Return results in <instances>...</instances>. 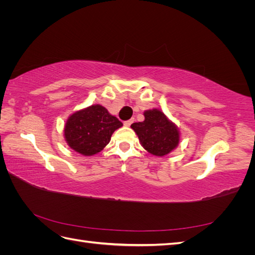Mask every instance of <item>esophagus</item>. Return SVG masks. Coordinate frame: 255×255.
<instances>
[{
	"instance_id": "esophagus-1",
	"label": "esophagus",
	"mask_w": 255,
	"mask_h": 255,
	"mask_svg": "<svg viewBox=\"0 0 255 255\" xmlns=\"http://www.w3.org/2000/svg\"><path fill=\"white\" fill-rule=\"evenodd\" d=\"M133 122H134V119H129L128 121H125V126L126 127H130V125H132Z\"/></svg>"
}]
</instances>
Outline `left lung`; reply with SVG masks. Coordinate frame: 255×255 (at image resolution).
Masks as SVG:
<instances>
[{"label":"left lung","mask_w":255,"mask_h":255,"mask_svg":"<svg viewBox=\"0 0 255 255\" xmlns=\"http://www.w3.org/2000/svg\"><path fill=\"white\" fill-rule=\"evenodd\" d=\"M144 121L135 122L132 128L143 148L155 156L167 155L180 141L179 128L159 110L143 113Z\"/></svg>","instance_id":"8db88e82"}]
</instances>
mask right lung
Returning a JSON list of instances; mask_svg holds the SVG:
<instances>
[{
  "label": "right lung",
  "instance_id": "1",
  "mask_svg": "<svg viewBox=\"0 0 255 255\" xmlns=\"http://www.w3.org/2000/svg\"><path fill=\"white\" fill-rule=\"evenodd\" d=\"M122 126L102 105H91L68 118L64 128L65 139L75 152L91 156L102 151L111 141L113 133Z\"/></svg>",
  "mask_w": 255,
  "mask_h": 255
}]
</instances>
